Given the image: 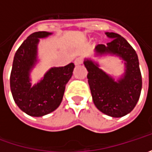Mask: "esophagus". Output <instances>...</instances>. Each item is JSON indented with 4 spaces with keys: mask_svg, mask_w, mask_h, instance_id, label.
Returning a JSON list of instances; mask_svg holds the SVG:
<instances>
[{
    "mask_svg": "<svg viewBox=\"0 0 152 152\" xmlns=\"http://www.w3.org/2000/svg\"><path fill=\"white\" fill-rule=\"evenodd\" d=\"M83 61H84L83 57H78V58H76V59H75L74 63H75V65H79V64H82V63H83Z\"/></svg>",
    "mask_w": 152,
    "mask_h": 152,
    "instance_id": "34e87169",
    "label": "esophagus"
}]
</instances>
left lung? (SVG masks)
<instances>
[{"instance_id":"obj_1","label":"left lung","mask_w":152,"mask_h":152,"mask_svg":"<svg viewBox=\"0 0 152 152\" xmlns=\"http://www.w3.org/2000/svg\"><path fill=\"white\" fill-rule=\"evenodd\" d=\"M113 39L106 45H97L99 54L111 53L119 56L126 61V72L116 82L91 60H85L87 79L93 102L102 113L113 118L129 113L140 99L142 78L136 51L124 37L116 33H106Z\"/></svg>"}]
</instances>
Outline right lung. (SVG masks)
I'll use <instances>...</instances> for the list:
<instances>
[{
    "label": "right lung",
    "mask_w": 152,
    "mask_h": 152,
    "mask_svg": "<svg viewBox=\"0 0 152 152\" xmlns=\"http://www.w3.org/2000/svg\"><path fill=\"white\" fill-rule=\"evenodd\" d=\"M51 33L31 34L16 51L10 76V87L15 103L29 116L41 117L53 112L62 101L65 86L73 75V63L52 67L34 86L29 83V72L36 61L39 38Z\"/></svg>",
    "instance_id": "add662e5"
}]
</instances>
